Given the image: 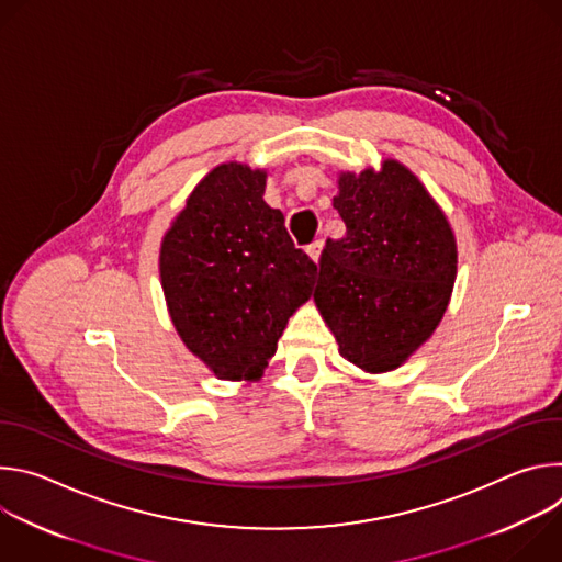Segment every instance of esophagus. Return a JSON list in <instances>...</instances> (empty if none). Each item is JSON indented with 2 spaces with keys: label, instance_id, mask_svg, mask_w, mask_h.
<instances>
[{
  "label": "esophagus",
  "instance_id": "obj_1",
  "mask_svg": "<svg viewBox=\"0 0 562 562\" xmlns=\"http://www.w3.org/2000/svg\"><path fill=\"white\" fill-rule=\"evenodd\" d=\"M319 254H323V239H315L313 245L306 247V256H308L313 262H317V260H319Z\"/></svg>",
  "mask_w": 562,
  "mask_h": 562
}]
</instances>
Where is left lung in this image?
<instances>
[{"label": "left lung", "mask_w": 562, "mask_h": 562, "mask_svg": "<svg viewBox=\"0 0 562 562\" xmlns=\"http://www.w3.org/2000/svg\"><path fill=\"white\" fill-rule=\"evenodd\" d=\"M334 209L347 233L327 239L313 293L340 356L367 373L405 364L449 306L458 247L427 187L403 162L338 173Z\"/></svg>", "instance_id": "8db88e82"}]
</instances>
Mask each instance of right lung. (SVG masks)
<instances>
[{
    "label": "right lung",
    "mask_w": 562,
    "mask_h": 562,
    "mask_svg": "<svg viewBox=\"0 0 562 562\" xmlns=\"http://www.w3.org/2000/svg\"><path fill=\"white\" fill-rule=\"evenodd\" d=\"M265 169L217 165L159 245L171 323L220 380L262 378L317 276L315 262L293 247L284 215L265 202Z\"/></svg>",
    "instance_id": "add662e5"
}]
</instances>
